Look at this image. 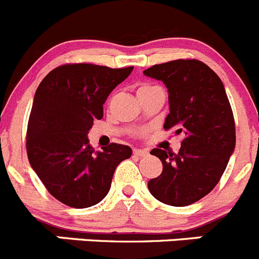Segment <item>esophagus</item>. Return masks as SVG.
I'll use <instances>...</instances> for the list:
<instances>
[{
  "instance_id": "34e87169",
  "label": "esophagus",
  "mask_w": 259,
  "mask_h": 259,
  "mask_svg": "<svg viewBox=\"0 0 259 259\" xmlns=\"http://www.w3.org/2000/svg\"><path fill=\"white\" fill-rule=\"evenodd\" d=\"M134 154L137 156H146L149 154L148 150H144V149H135Z\"/></svg>"
}]
</instances>
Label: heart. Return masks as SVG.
I'll return each instance as SVG.
<instances>
[{
    "instance_id": "heart-1",
    "label": "heart",
    "mask_w": 259,
    "mask_h": 259,
    "mask_svg": "<svg viewBox=\"0 0 259 259\" xmlns=\"http://www.w3.org/2000/svg\"><path fill=\"white\" fill-rule=\"evenodd\" d=\"M153 87H155V86H150V84H144V86H141L139 89V91L137 92H141V91H146V90H150V89H153Z\"/></svg>"
}]
</instances>
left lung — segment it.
Here are the masks:
<instances>
[{"mask_svg":"<svg viewBox=\"0 0 259 259\" xmlns=\"http://www.w3.org/2000/svg\"><path fill=\"white\" fill-rule=\"evenodd\" d=\"M168 90L165 130L182 135L177 154L153 149L163 164L160 176L148 182L155 199L185 207L209 194L235 150V122L224 83L199 60H173L144 70Z\"/></svg>","mask_w":259,"mask_h":259,"instance_id":"1","label":"left lung"}]
</instances>
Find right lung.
Here are the masks:
<instances>
[{
  "mask_svg": "<svg viewBox=\"0 0 259 259\" xmlns=\"http://www.w3.org/2000/svg\"><path fill=\"white\" fill-rule=\"evenodd\" d=\"M134 66L111 69L94 64H66L44 78L33 100L27 131L30 167L54 198L72 208L100 203L115 168L132 155L127 145L95 151L87 137L103 118L106 99Z\"/></svg>",
  "mask_w": 259,
  "mask_h": 259,
  "instance_id": "add662e5",
  "label": "right lung"
}]
</instances>
